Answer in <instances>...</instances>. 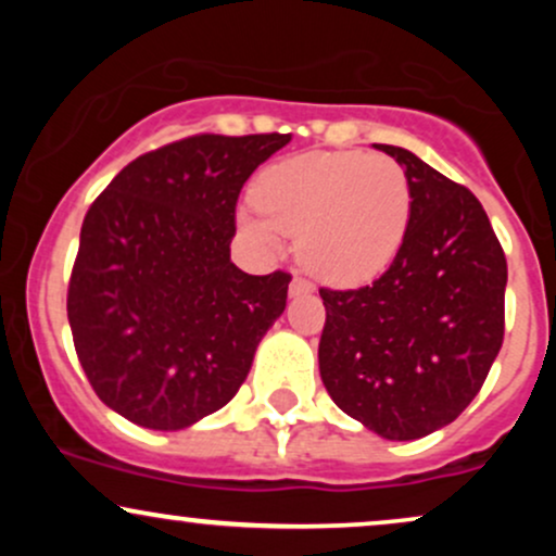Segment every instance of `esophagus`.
I'll list each match as a JSON object with an SVG mask.
<instances>
[{
    "instance_id": "esophagus-1",
    "label": "esophagus",
    "mask_w": 556,
    "mask_h": 556,
    "mask_svg": "<svg viewBox=\"0 0 556 556\" xmlns=\"http://www.w3.org/2000/svg\"><path fill=\"white\" fill-rule=\"evenodd\" d=\"M311 292H314V285L311 282H305V279H300V277H295L290 282V295L292 298H300V295H311Z\"/></svg>"
}]
</instances>
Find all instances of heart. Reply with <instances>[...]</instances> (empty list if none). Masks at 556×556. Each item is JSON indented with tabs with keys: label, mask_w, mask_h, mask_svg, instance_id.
Segmentation results:
<instances>
[{
	"label": "heart",
	"mask_w": 556,
	"mask_h": 556,
	"mask_svg": "<svg viewBox=\"0 0 556 556\" xmlns=\"http://www.w3.org/2000/svg\"><path fill=\"white\" fill-rule=\"evenodd\" d=\"M258 206H242L238 225L277 253L298 240L303 266L321 282L361 285L397 256L410 219V182L389 156L363 151L300 154L271 164L256 185Z\"/></svg>",
	"instance_id": "b5f03b06"
}]
</instances>
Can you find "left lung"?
Masks as SVG:
<instances>
[{"label": "left lung", "instance_id": "obj_1", "mask_svg": "<svg viewBox=\"0 0 556 556\" xmlns=\"http://www.w3.org/2000/svg\"><path fill=\"white\" fill-rule=\"evenodd\" d=\"M405 169L410 219L392 266L361 290H321L318 371L350 418L392 442L452 424L500 355L507 261L478 198L413 151L374 143Z\"/></svg>", "mask_w": 556, "mask_h": 556}]
</instances>
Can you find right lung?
Returning <instances> with one entry per match:
<instances>
[{
	"mask_svg": "<svg viewBox=\"0 0 556 556\" xmlns=\"http://www.w3.org/2000/svg\"><path fill=\"white\" fill-rule=\"evenodd\" d=\"M290 136H195L138 156L88 208L67 290L75 353L106 407L180 431L225 407L287 305L290 274L229 258L235 203Z\"/></svg>",
	"mask_w": 556,
	"mask_h": 556,
	"instance_id": "obj_1",
	"label": "right lung"
}]
</instances>
